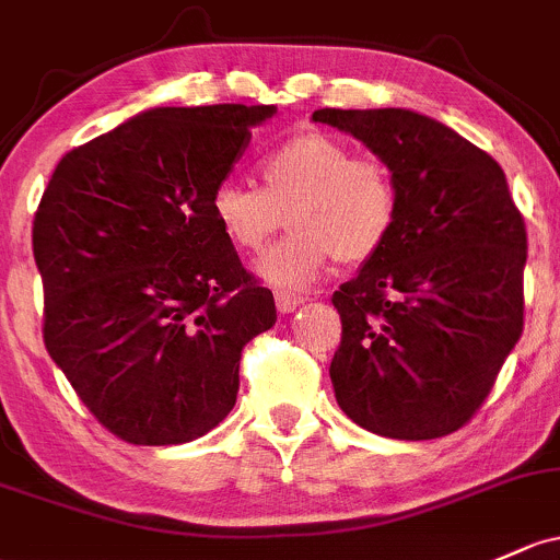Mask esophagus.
<instances>
[{"instance_id":"obj_1","label":"esophagus","mask_w":560,"mask_h":560,"mask_svg":"<svg viewBox=\"0 0 560 560\" xmlns=\"http://www.w3.org/2000/svg\"><path fill=\"white\" fill-rule=\"evenodd\" d=\"M275 304H278V310L282 315H288V312H293L296 306L304 304V296H296V293H288V291H278L275 293Z\"/></svg>"}]
</instances>
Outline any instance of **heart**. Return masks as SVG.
Returning <instances> with one entry per match:
<instances>
[{
  "instance_id": "b5f03b06",
  "label": "heart",
  "mask_w": 560,
  "mask_h": 560,
  "mask_svg": "<svg viewBox=\"0 0 560 560\" xmlns=\"http://www.w3.org/2000/svg\"><path fill=\"white\" fill-rule=\"evenodd\" d=\"M261 189L221 182L210 215L240 254H258L288 213L291 234L254 264L258 280L280 291H304L334 258L363 264L376 256L398 221L393 173L328 133L282 141L258 162Z\"/></svg>"
}]
</instances>
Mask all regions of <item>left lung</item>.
I'll use <instances>...</instances> for the list:
<instances>
[{
  "label": "left lung",
  "instance_id": "1",
  "mask_svg": "<svg viewBox=\"0 0 560 560\" xmlns=\"http://www.w3.org/2000/svg\"><path fill=\"white\" fill-rule=\"evenodd\" d=\"M393 173L398 221L334 293L336 402L398 441L465 427L523 330L526 224L494 158L408 109H317Z\"/></svg>",
  "mask_w": 560,
  "mask_h": 560
}]
</instances>
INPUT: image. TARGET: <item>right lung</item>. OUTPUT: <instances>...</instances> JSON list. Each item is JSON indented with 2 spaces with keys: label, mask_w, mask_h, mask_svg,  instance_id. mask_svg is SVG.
Segmentation results:
<instances>
[{
  "label": "right lung",
  "mask_w": 560,
  "mask_h": 560,
  "mask_svg": "<svg viewBox=\"0 0 560 560\" xmlns=\"http://www.w3.org/2000/svg\"><path fill=\"white\" fill-rule=\"evenodd\" d=\"M278 106H162L71 149L34 213L45 347L95 419L133 446L213 430L240 354L275 326L269 288L213 224L210 195Z\"/></svg>",
  "instance_id": "right-lung-1"
}]
</instances>
